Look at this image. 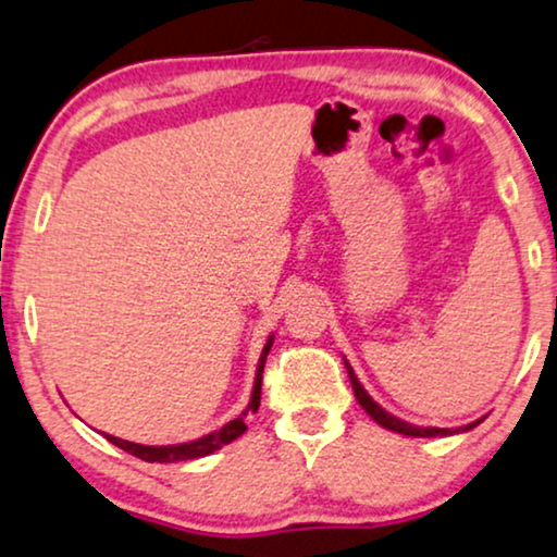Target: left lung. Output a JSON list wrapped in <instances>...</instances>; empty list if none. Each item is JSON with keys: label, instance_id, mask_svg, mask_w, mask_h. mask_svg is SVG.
Masks as SVG:
<instances>
[{"label": "left lung", "instance_id": "1", "mask_svg": "<svg viewBox=\"0 0 557 557\" xmlns=\"http://www.w3.org/2000/svg\"><path fill=\"white\" fill-rule=\"evenodd\" d=\"M344 361H346V359H344ZM346 372H348V380H351L354 395H356V399H359V405L364 407L369 418H372L374 422H380L382 428L395 430V433L412 435V438H435V435H450V433H458V430H471V428H476L479 422H481V420H476V422H471V425L458 428V430H450V428H420V425H412V422L399 420V418H395V414H389L387 410H384V407L376 405L374 399L369 397V392H367L364 387H361V382L356 380L354 369H351V364H348V361H346Z\"/></svg>", "mask_w": 557, "mask_h": 557}]
</instances>
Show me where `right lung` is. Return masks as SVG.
<instances>
[{
  "label": "right lung",
  "mask_w": 557,
  "mask_h": 557,
  "mask_svg": "<svg viewBox=\"0 0 557 557\" xmlns=\"http://www.w3.org/2000/svg\"><path fill=\"white\" fill-rule=\"evenodd\" d=\"M272 348V336L267 338V344L262 348V356H259V364H257V376H255V389H251V399L247 405V410H244L239 418H234L232 422H226L224 428L213 430V433L203 435V438L198 441H190V443H177V446H139V443H129V441H122V438H114V435H107L103 433V438L109 443H114L122 450H127V454L143 458V461H150V463H175V461H190V458H203L213 454V450H219L221 446H226V443H232L239 438V435L247 430V412H257L259 407V397H262V372H264V361H267V354H270Z\"/></svg>",
  "instance_id": "1"
}]
</instances>
